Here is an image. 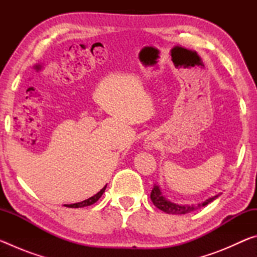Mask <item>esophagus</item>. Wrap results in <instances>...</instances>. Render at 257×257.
<instances>
[{
    "instance_id": "1",
    "label": "esophagus",
    "mask_w": 257,
    "mask_h": 257,
    "mask_svg": "<svg viewBox=\"0 0 257 257\" xmlns=\"http://www.w3.org/2000/svg\"><path fill=\"white\" fill-rule=\"evenodd\" d=\"M153 141H151V139H147V141L145 142V147L146 149H152L153 147Z\"/></svg>"
}]
</instances>
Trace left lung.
<instances>
[{
  "instance_id": "obj_1",
  "label": "left lung",
  "mask_w": 257,
  "mask_h": 257,
  "mask_svg": "<svg viewBox=\"0 0 257 257\" xmlns=\"http://www.w3.org/2000/svg\"><path fill=\"white\" fill-rule=\"evenodd\" d=\"M217 196H219V195H216V196L212 197V198H208L205 202L198 204L197 206H193V205L184 206V205H178V204L167 201V199L163 197L162 193H161L159 186L154 185L153 189H152V193H151V199H152V202H153L154 205L158 207L159 210L168 213V214H186V213H189L191 211L197 210V208H199V207L207 205L208 203H211L214 201L215 198H217Z\"/></svg>"
}]
</instances>
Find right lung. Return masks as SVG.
<instances>
[{
    "mask_svg": "<svg viewBox=\"0 0 257 257\" xmlns=\"http://www.w3.org/2000/svg\"><path fill=\"white\" fill-rule=\"evenodd\" d=\"M105 188H106V186L104 187L103 189H101V191H98V193L96 194V195H94L93 197H90V198H88V199H85V201H82V202H80V203H75V204H69V205H64V206H67V207H75V208H77V207H84V206H89V205H92V204H94V203H96L99 198H101V196L103 195V193L104 191H105Z\"/></svg>",
    "mask_w": 257,
    "mask_h": 257,
    "instance_id": "obj_1",
    "label": "right lung"
}]
</instances>
